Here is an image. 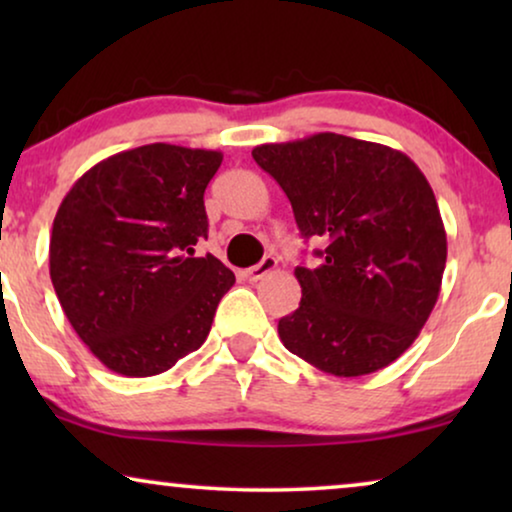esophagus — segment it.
<instances>
[{"instance_id":"obj_1","label":"esophagus","mask_w":512,"mask_h":512,"mask_svg":"<svg viewBox=\"0 0 512 512\" xmlns=\"http://www.w3.org/2000/svg\"><path fill=\"white\" fill-rule=\"evenodd\" d=\"M275 268H277V258L265 256L261 263L254 265V268H249L247 272H244V277H247L249 282H258V279H263L265 275H268V272H272Z\"/></svg>"}]
</instances>
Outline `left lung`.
I'll return each instance as SVG.
<instances>
[{"label": "left lung", "mask_w": 512, "mask_h": 512, "mask_svg": "<svg viewBox=\"0 0 512 512\" xmlns=\"http://www.w3.org/2000/svg\"><path fill=\"white\" fill-rule=\"evenodd\" d=\"M251 156L282 186L319 268H296L298 310L279 319L284 347L335 377L396 361L436 305L447 261L440 209L422 170L384 144L319 132L261 144Z\"/></svg>", "instance_id": "1"}]
</instances>
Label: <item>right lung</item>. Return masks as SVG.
<instances>
[{
    "label": "right lung",
    "instance_id": "add662e5",
    "mask_svg": "<svg viewBox=\"0 0 512 512\" xmlns=\"http://www.w3.org/2000/svg\"><path fill=\"white\" fill-rule=\"evenodd\" d=\"M219 151L146 144L83 174L55 214L51 282L76 335L109 370L151 377L207 340L235 275L207 240Z\"/></svg>",
    "mask_w": 512,
    "mask_h": 512
}]
</instances>
